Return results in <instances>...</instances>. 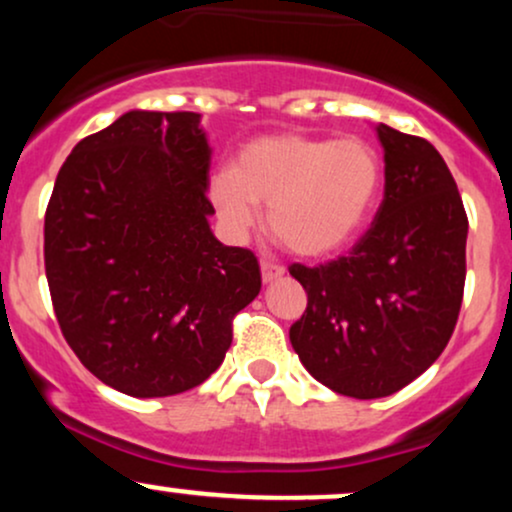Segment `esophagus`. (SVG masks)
<instances>
[{
	"instance_id": "esophagus-1",
	"label": "esophagus",
	"mask_w": 512,
	"mask_h": 512,
	"mask_svg": "<svg viewBox=\"0 0 512 512\" xmlns=\"http://www.w3.org/2000/svg\"><path fill=\"white\" fill-rule=\"evenodd\" d=\"M284 276V267L276 262H262V281L264 284H272V281Z\"/></svg>"
}]
</instances>
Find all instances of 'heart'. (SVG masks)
Masks as SVG:
<instances>
[{
	"mask_svg": "<svg viewBox=\"0 0 512 512\" xmlns=\"http://www.w3.org/2000/svg\"><path fill=\"white\" fill-rule=\"evenodd\" d=\"M380 187L383 163L363 139L269 134L238 151L231 175H216L209 195L233 238L248 236L257 207H269V231L284 248L327 257L361 233Z\"/></svg>",
	"mask_w": 512,
	"mask_h": 512,
	"instance_id": "heart-1",
	"label": "heart"
}]
</instances>
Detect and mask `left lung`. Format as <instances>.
Segmentation results:
<instances>
[{
    "label": "left lung",
    "instance_id": "1",
    "mask_svg": "<svg viewBox=\"0 0 512 512\" xmlns=\"http://www.w3.org/2000/svg\"><path fill=\"white\" fill-rule=\"evenodd\" d=\"M385 195L349 255L291 264L308 308L291 325L298 358L339 395L378 399L419 378L448 346L467 274V214L436 146L378 125Z\"/></svg>",
    "mask_w": 512,
    "mask_h": 512
}]
</instances>
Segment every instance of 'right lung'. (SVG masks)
Instances as JSON below:
<instances>
[{
    "label": "right lung",
    "mask_w": 512,
    "mask_h": 512,
    "mask_svg": "<svg viewBox=\"0 0 512 512\" xmlns=\"http://www.w3.org/2000/svg\"><path fill=\"white\" fill-rule=\"evenodd\" d=\"M199 113L129 110L74 146L45 211V274L79 361L132 397L202 385L262 289L260 262L209 228Z\"/></svg>",
    "instance_id": "obj_1"
}]
</instances>
